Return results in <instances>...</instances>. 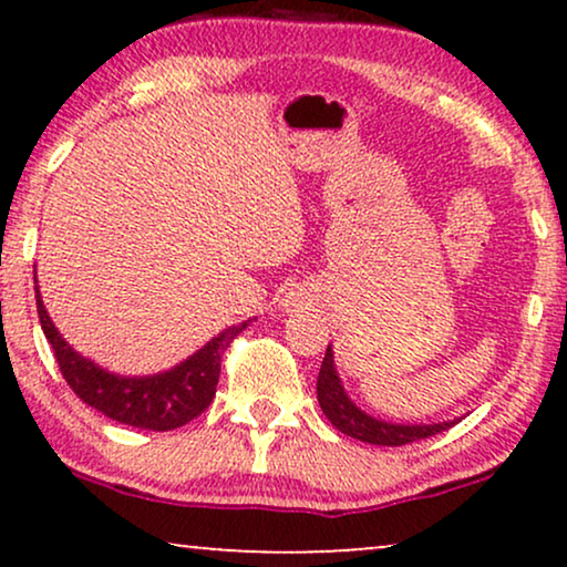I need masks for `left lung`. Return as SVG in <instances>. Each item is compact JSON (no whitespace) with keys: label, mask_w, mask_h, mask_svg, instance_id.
I'll list each match as a JSON object with an SVG mask.
<instances>
[{"label":"left lung","mask_w":567,"mask_h":567,"mask_svg":"<svg viewBox=\"0 0 567 567\" xmlns=\"http://www.w3.org/2000/svg\"><path fill=\"white\" fill-rule=\"evenodd\" d=\"M317 400H320L322 413L328 415V421L336 425L340 433L346 436L367 441V444H377V446H402V444H413V441L436 436V433L452 429L456 421L449 423H431V425H402V423H384L377 421L353 405L348 400V394L340 384V377L336 371V361H332V348L328 346L322 359V369L320 377H317Z\"/></svg>","instance_id":"1"}]
</instances>
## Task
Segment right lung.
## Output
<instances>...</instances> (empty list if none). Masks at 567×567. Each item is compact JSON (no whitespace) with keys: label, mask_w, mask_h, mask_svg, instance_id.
Returning a JSON list of instances; mask_svg holds the SVG:
<instances>
[{"label":"right lung","mask_w":567,"mask_h":567,"mask_svg":"<svg viewBox=\"0 0 567 567\" xmlns=\"http://www.w3.org/2000/svg\"><path fill=\"white\" fill-rule=\"evenodd\" d=\"M35 305L38 317H41L43 336L53 348L61 374L66 384L82 402L111 421L134 425V429L150 431H173L181 425L190 423L204 410L212 405L216 384H219L221 355L227 351L231 340L243 332L250 320L235 328L224 330L221 336L193 353L190 359L177 363L175 369L162 371L154 377H118L111 371L100 369L90 359H82L59 330L53 328L49 312H45L41 291L35 286Z\"/></svg>","instance_id":"right-lung-1"}]
</instances>
